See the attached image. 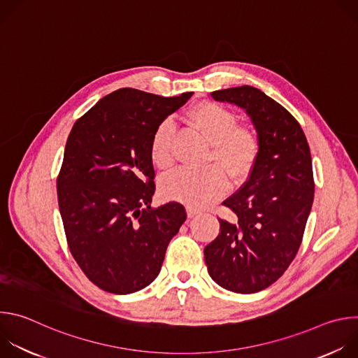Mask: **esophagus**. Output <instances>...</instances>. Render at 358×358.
<instances>
[{
    "instance_id": "esophagus-1",
    "label": "esophagus",
    "mask_w": 358,
    "mask_h": 358,
    "mask_svg": "<svg viewBox=\"0 0 358 358\" xmlns=\"http://www.w3.org/2000/svg\"><path fill=\"white\" fill-rule=\"evenodd\" d=\"M201 211L198 210V208H194V207H187V215L189 217V218H192L194 215H198Z\"/></svg>"
}]
</instances>
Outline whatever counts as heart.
<instances>
[{"label":"heart","mask_w":358,"mask_h":358,"mask_svg":"<svg viewBox=\"0 0 358 358\" xmlns=\"http://www.w3.org/2000/svg\"><path fill=\"white\" fill-rule=\"evenodd\" d=\"M187 116L189 124L211 144L207 162L217 167L198 171L180 170L169 176L162 188L169 198L180 199L192 207H207L227 191L225 174L234 181H241L250 174L259 156L261 140L255 129L239 124L232 110L214 101L195 105ZM171 140L170 123H162L151 137V159L160 170H169L174 163Z\"/></svg>","instance_id":"1"}]
</instances>
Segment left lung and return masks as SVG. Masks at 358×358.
<instances>
[{
  "mask_svg": "<svg viewBox=\"0 0 358 358\" xmlns=\"http://www.w3.org/2000/svg\"><path fill=\"white\" fill-rule=\"evenodd\" d=\"M211 96L246 110L261 151L246 182L222 202L235 218H220L221 232L203 257L221 287L257 293L285 273L301 243L315 196L310 148L299 122L259 89L245 85Z\"/></svg>",
  "mask_w": 358,
  "mask_h": 358,
  "instance_id": "left-lung-1",
  "label": "left lung"
}]
</instances>
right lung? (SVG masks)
Returning <instances> with one entry per match:
<instances>
[{
  "label": "right lung",
  "instance_id": "right-lung-1",
  "mask_svg": "<svg viewBox=\"0 0 358 358\" xmlns=\"http://www.w3.org/2000/svg\"><path fill=\"white\" fill-rule=\"evenodd\" d=\"M192 92L164 97L123 87L100 99L68 137L57 178L58 203L73 259L97 287L137 292L157 278L166 249L187 218L155 194L151 137Z\"/></svg>",
  "mask_w": 358,
  "mask_h": 358
}]
</instances>
